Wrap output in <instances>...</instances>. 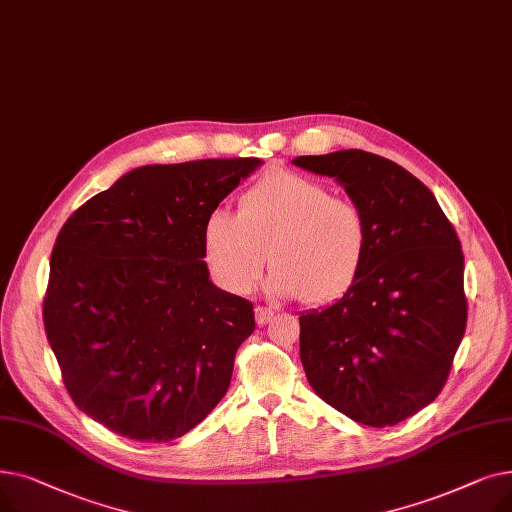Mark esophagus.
<instances>
[{
	"label": "esophagus",
	"mask_w": 512,
	"mask_h": 512,
	"mask_svg": "<svg viewBox=\"0 0 512 512\" xmlns=\"http://www.w3.org/2000/svg\"><path fill=\"white\" fill-rule=\"evenodd\" d=\"M274 317V309H270V307H261V305H257L255 307V319H257V324L259 326H265L267 321H270Z\"/></svg>",
	"instance_id": "obj_1"
}]
</instances>
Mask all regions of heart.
Returning a JSON list of instances; mask_svg holds the SVG:
<instances>
[{
	"instance_id": "obj_1",
	"label": "heart",
	"mask_w": 512,
	"mask_h": 512,
	"mask_svg": "<svg viewBox=\"0 0 512 512\" xmlns=\"http://www.w3.org/2000/svg\"><path fill=\"white\" fill-rule=\"evenodd\" d=\"M369 240L367 215L355 201L292 172L265 176L240 195L236 215L215 209L203 226L205 261L222 288L249 292L270 253L267 290L307 305L348 292L367 263Z\"/></svg>"
}]
</instances>
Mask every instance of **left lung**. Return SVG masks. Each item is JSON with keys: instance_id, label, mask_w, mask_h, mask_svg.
Segmentation results:
<instances>
[{"instance_id": "1", "label": "left lung", "mask_w": 512, "mask_h": 512, "mask_svg": "<svg viewBox=\"0 0 512 512\" xmlns=\"http://www.w3.org/2000/svg\"><path fill=\"white\" fill-rule=\"evenodd\" d=\"M367 215L369 255L334 305L301 315V361L330 407L369 427L413 417L442 392L467 328L465 259L432 191L361 149L301 155Z\"/></svg>"}]
</instances>
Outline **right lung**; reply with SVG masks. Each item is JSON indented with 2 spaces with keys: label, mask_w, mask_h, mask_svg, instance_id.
<instances>
[{
  "label": "right lung",
  "mask_w": 512,
  "mask_h": 512,
  "mask_svg": "<svg viewBox=\"0 0 512 512\" xmlns=\"http://www.w3.org/2000/svg\"><path fill=\"white\" fill-rule=\"evenodd\" d=\"M259 164L232 157L132 170L62 226L45 334L74 405L103 427L170 442L228 392L255 311L209 282L203 226Z\"/></svg>",
  "instance_id": "obj_1"
}]
</instances>
